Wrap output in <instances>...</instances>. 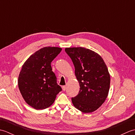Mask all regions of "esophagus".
I'll return each mask as SVG.
<instances>
[{
  "instance_id": "obj_1",
  "label": "esophagus",
  "mask_w": 135,
  "mask_h": 135,
  "mask_svg": "<svg viewBox=\"0 0 135 135\" xmlns=\"http://www.w3.org/2000/svg\"><path fill=\"white\" fill-rule=\"evenodd\" d=\"M62 89L63 91H65L66 89H67V86H63L62 87Z\"/></svg>"
}]
</instances>
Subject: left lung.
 <instances>
[{"instance_id":"left-lung-1","label":"left lung","mask_w":135,"mask_h":135,"mask_svg":"<svg viewBox=\"0 0 135 135\" xmlns=\"http://www.w3.org/2000/svg\"><path fill=\"white\" fill-rule=\"evenodd\" d=\"M65 52L75 67V75L80 86L78 94L72 98L76 108L84 113L97 110L107 99L110 75L102 57L84 47H67Z\"/></svg>"}]
</instances>
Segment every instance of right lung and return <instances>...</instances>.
<instances>
[{
	"instance_id": "obj_1",
	"label": "right lung",
	"mask_w": 135,
	"mask_h": 135,
	"mask_svg": "<svg viewBox=\"0 0 135 135\" xmlns=\"http://www.w3.org/2000/svg\"><path fill=\"white\" fill-rule=\"evenodd\" d=\"M61 50L58 47H43L22 66L18 79L19 90L25 102L36 110L50 107L61 90L51 67V61Z\"/></svg>"
}]
</instances>
